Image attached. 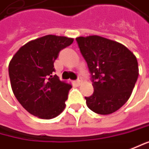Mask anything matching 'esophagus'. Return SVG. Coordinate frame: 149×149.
<instances>
[{
  "label": "esophagus",
  "instance_id": "obj_1",
  "mask_svg": "<svg viewBox=\"0 0 149 149\" xmlns=\"http://www.w3.org/2000/svg\"><path fill=\"white\" fill-rule=\"evenodd\" d=\"M81 81H82V78H81L80 76H78V79L75 80V83H76L77 85H80V83H81Z\"/></svg>",
  "mask_w": 149,
  "mask_h": 149
}]
</instances>
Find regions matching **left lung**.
<instances>
[{"instance_id":"left-lung-1","label":"left lung","mask_w":149,"mask_h":149,"mask_svg":"<svg viewBox=\"0 0 149 149\" xmlns=\"http://www.w3.org/2000/svg\"><path fill=\"white\" fill-rule=\"evenodd\" d=\"M85 58L94 91L85 97L88 108L99 114L117 111L129 99L138 77V63L124 45L91 36L76 38Z\"/></svg>"}]
</instances>
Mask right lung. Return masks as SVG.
Returning a JSON list of instances; mask_svg holds the SVG:
<instances>
[{"instance_id": "right-lung-1", "label": "right lung", "mask_w": 149, "mask_h": 149, "mask_svg": "<svg viewBox=\"0 0 149 149\" xmlns=\"http://www.w3.org/2000/svg\"><path fill=\"white\" fill-rule=\"evenodd\" d=\"M72 38L46 36L28 42L9 63L13 91L29 113L49 120L65 108L71 86L54 74V62L61 50L70 46Z\"/></svg>"}]
</instances>
